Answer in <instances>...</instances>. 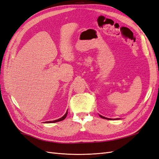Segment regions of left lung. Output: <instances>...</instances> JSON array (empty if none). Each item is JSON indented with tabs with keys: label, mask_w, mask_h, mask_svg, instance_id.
<instances>
[{
	"label": "left lung",
	"mask_w": 159,
	"mask_h": 159,
	"mask_svg": "<svg viewBox=\"0 0 159 159\" xmlns=\"http://www.w3.org/2000/svg\"><path fill=\"white\" fill-rule=\"evenodd\" d=\"M99 116L101 117V118H103V119H105V120H112V119H110V118H107V117H105L101 116V115H99ZM113 120H119V119H113Z\"/></svg>",
	"instance_id": "1"
}]
</instances>
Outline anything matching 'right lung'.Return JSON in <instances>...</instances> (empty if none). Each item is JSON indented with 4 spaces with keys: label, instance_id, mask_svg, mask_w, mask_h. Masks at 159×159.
I'll return each instance as SVG.
<instances>
[{
    "label": "right lung",
    "instance_id": "right-lung-1",
    "mask_svg": "<svg viewBox=\"0 0 159 159\" xmlns=\"http://www.w3.org/2000/svg\"><path fill=\"white\" fill-rule=\"evenodd\" d=\"M67 114H68V110H67L66 113H65V114H64V116H62V117H61V118H59V119H58V120H54V121H45V123H55V122H58V121H62V120H64L65 118H66V117Z\"/></svg>",
    "mask_w": 159,
    "mask_h": 159
}]
</instances>
